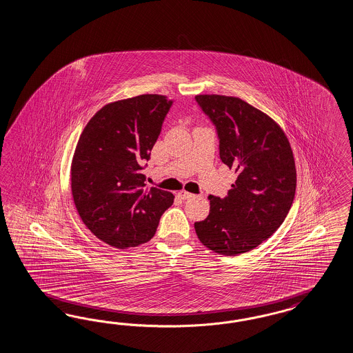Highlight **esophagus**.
Returning a JSON list of instances; mask_svg holds the SVG:
<instances>
[{"instance_id": "34e87169", "label": "esophagus", "mask_w": 353, "mask_h": 353, "mask_svg": "<svg viewBox=\"0 0 353 353\" xmlns=\"http://www.w3.org/2000/svg\"><path fill=\"white\" fill-rule=\"evenodd\" d=\"M179 196H180L181 199H183V201H188V199H192V198H194V194L188 192H179Z\"/></svg>"}]
</instances>
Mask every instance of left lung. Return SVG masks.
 I'll return each instance as SVG.
<instances>
[{"instance_id":"8db88e82","label":"left lung","mask_w":353,"mask_h":353,"mask_svg":"<svg viewBox=\"0 0 353 353\" xmlns=\"http://www.w3.org/2000/svg\"><path fill=\"white\" fill-rule=\"evenodd\" d=\"M214 121L220 158L238 177L224 199L210 195V214L194 224L204 246L225 256L248 252L273 234L294 202L296 168L277 121L238 97L198 94Z\"/></svg>"}]
</instances>
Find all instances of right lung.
I'll return each mask as SVG.
<instances>
[{
	"label": "right lung",
	"instance_id": "1",
	"mask_svg": "<svg viewBox=\"0 0 353 353\" xmlns=\"http://www.w3.org/2000/svg\"><path fill=\"white\" fill-rule=\"evenodd\" d=\"M172 101L161 94L110 102L88 121L71 163L76 211L97 238L115 248L149 242L174 195L148 189L143 161Z\"/></svg>",
	"mask_w": 353,
	"mask_h": 353
}]
</instances>
